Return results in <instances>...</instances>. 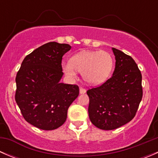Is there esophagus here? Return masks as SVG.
<instances>
[{
    "instance_id": "1",
    "label": "esophagus",
    "mask_w": 158,
    "mask_h": 158,
    "mask_svg": "<svg viewBox=\"0 0 158 158\" xmlns=\"http://www.w3.org/2000/svg\"><path fill=\"white\" fill-rule=\"evenodd\" d=\"M79 92H80V94H84L86 92V90L83 88H80L79 89Z\"/></svg>"
}]
</instances>
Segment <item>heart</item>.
Here are the masks:
<instances>
[{
    "label": "heart",
    "instance_id": "heart-1",
    "mask_svg": "<svg viewBox=\"0 0 158 158\" xmlns=\"http://www.w3.org/2000/svg\"><path fill=\"white\" fill-rule=\"evenodd\" d=\"M113 58L106 51H82L73 56L70 61L62 65L65 74L76 77V71L82 73L87 83L98 85L107 79L113 68Z\"/></svg>",
    "mask_w": 158,
    "mask_h": 158
}]
</instances>
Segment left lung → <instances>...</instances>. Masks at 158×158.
<instances>
[{"label": "left lung", "instance_id": "1", "mask_svg": "<svg viewBox=\"0 0 158 158\" xmlns=\"http://www.w3.org/2000/svg\"><path fill=\"white\" fill-rule=\"evenodd\" d=\"M115 68L102 85L87 91L91 122L102 130H113L131 121L142 99L141 71L135 60L112 48Z\"/></svg>", "mask_w": 158, "mask_h": 158}]
</instances>
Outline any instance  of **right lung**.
<instances>
[{
	"label": "right lung",
	"instance_id": "1",
	"mask_svg": "<svg viewBox=\"0 0 158 158\" xmlns=\"http://www.w3.org/2000/svg\"><path fill=\"white\" fill-rule=\"evenodd\" d=\"M70 49L69 44L47 43L27 56L17 73L16 102L25 120L42 130L63 125L79 95L78 85L60 82L62 59Z\"/></svg>",
	"mask_w": 158,
	"mask_h": 158
}]
</instances>
